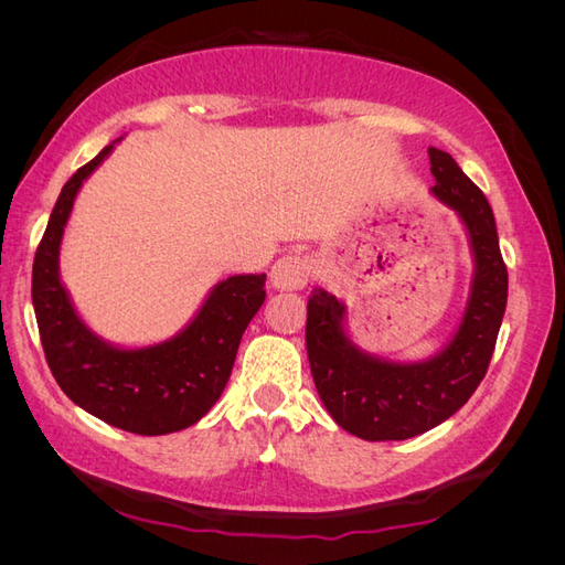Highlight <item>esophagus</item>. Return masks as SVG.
<instances>
[{
	"label": "esophagus",
	"instance_id": "1",
	"mask_svg": "<svg viewBox=\"0 0 565 565\" xmlns=\"http://www.w3.org/2000/svg\"><path fill=\"white\" fill-rule=\"evenodd\" d=\"M313 262L309 256L301 254H287L276 262L270 268V285L280 289V292H289V289H303L313 278Z\"/></svg>",
	"mask_w": 565,
	"mask_h": 565
}]
</instances>
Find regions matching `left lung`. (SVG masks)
Segmentation results:
<instances>
[{"label":"left lung","instance_id":"8db88e82","mask_svg":"<svg viewBox=\"0 0 565 565\" xmlns=\"http://www.w3.org/2000/svg\"><path fill=\"white\" fill-rule=\"evenodd\" d=\"M434 193L461 216L476 276L469 306L448 349L426 363L398 365L358 351L341 328L344 306L313 289L306 306V353L332 419L365 440H405L434 429L483 382L507 309V264L486 195L452 160L429 148Z\"/></svg>","mask_w":565,"mask_h":565}]
</instances>
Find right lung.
<instances>
[{
	"label": "right lung",
	"instance_id": "right-lung-1",
	"mask_svg": "<svg viewBox=\"0 0 565 565\" xmlns=\"http://www.w3.org/2000/svg\"><path fill=\"white\" fill-rule=\"evenodd\" d=\"M110 150L63 185L32 264V306L46 363L65 396L117 429L162 436L195 424L218 401L247 324L266 299V276L218 282L195 320L164 344L125 351L92 334L61 285L58 247L82 181Z\"/></svg>",
	"mask_w": 565,
	"mask_h": 565
}]
</instances>
